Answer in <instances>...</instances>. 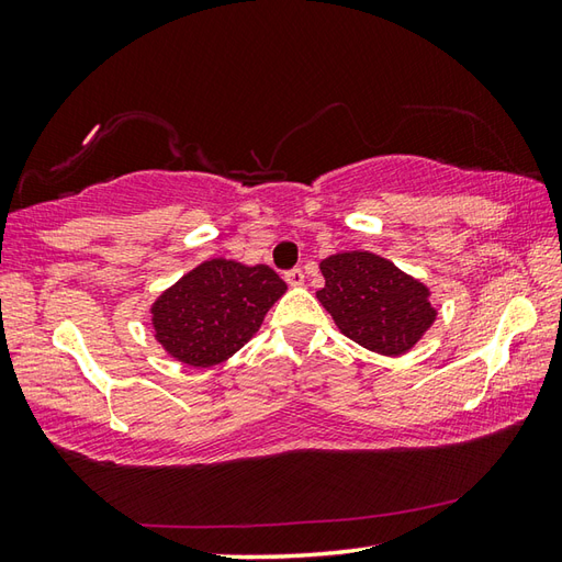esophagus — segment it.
Here are the masks:
<instances>
[{
    "label": "esophagus",
    "mask_w": 562,
    "mask_h": 562,
    "mask_svg": "<svg viewBox=\"0 0 562 562\" xmlns=\"http://www.w3.org/2000/svg\"><path fill=\"white\" fill-rule=\"evenodd\" d=\"M284 280H288V284H292V288H300V284H304V270L292 268L284 272Z\"/></svg>",
    "instance_id": "1"
}]
</instances>
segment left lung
Instances as JSON below:
<instances>
[{"mask_svg": "<svg viewBox=\"0 0 562 562\" xmlns=\"http://www.w3.org/2000/svg\"><path fill=\"white\" fill-rule=\"evenodd\" d=\"M321 272L326 284L316 292L318 302L345 336L367 350L408 352L437 316L423 282L367 250L321 260Z\"/></svg>", "mask_w": 562, "mask_h": 562, "instance_id": "left-lung-1", "label": "left lung"}]
</instances>
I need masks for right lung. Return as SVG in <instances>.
<instances>
[{"instance_id": "right-lung-1", "label": "right lung", "mask_w": 562, "mask_h": 562, "mask_svg": "<svg viewBox=\"0 0 562 562\" xmlns=\"http://www.w3.org/2000/svg\"><path fill=\"white\" fill-rule=\"evenodd\" d=\"M288 284L268 266L212 258L183 274L151 306L164 350L188 367H214L256 336Z\"/></svg>"}]
</instances>
